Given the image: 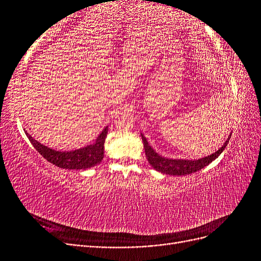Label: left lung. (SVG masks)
Returning a JSON list of instances; mask_svg holds the SVG:
<instances>
[{
    "label": "left lung",
    "mask_w": 261,
    "mask_h": 261,
    "mask_svg": "<svg viewBox=\"0 0 261 261\" xmlns=\"http://www.w3.org/2000/svg\"><path fill=\"white\" fill-rule=\"evenodd\" d=\"M230 138H231V135L227 137L222 147L218 149L216 152L211 153L210 155L200 158L198 160H188V159H172V158L162 156L149 145L146 137L141 134V139L144 141L145 153H146L148 162L155 171H159L163 173V174H168V175L192 174V173H195L197 171L203 169L204 167H207L209 163H211L213 160H216L217 158L223 152V150L227 146V143L228 140H230Z\"/></svg>",
    "instance_id": "obj_1"
}]
</instances>
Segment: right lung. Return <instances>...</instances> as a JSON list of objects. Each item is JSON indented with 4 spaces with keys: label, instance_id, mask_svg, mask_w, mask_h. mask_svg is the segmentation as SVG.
Wrapping results in <instances>:
<instances>
[{
    "label": "right lung",
    "instance_id": "right-lung-1",
    "mask_svg": "<svg viewBox=\"0 0 261 261\" xmlns=\"http://www.w3.org/2000/svg\"><path fill=\"white\" fill-rule=\"evenodd\" d=\"M25 133L37 151L45 160H48L59 168L68 170H85L99 164L103 159L105 141L108 134V126L100 133V135L93 141V144L87 145L80 149L70 150V151H57V150L39 143L35 138L31 137L27 132Z\"/></svg>",
    "mask_w": 261,
    "mask_h": 261
}]
</instances>
